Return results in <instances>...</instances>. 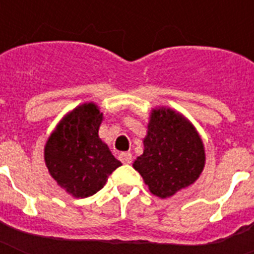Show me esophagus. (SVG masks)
<instances>
[{
  "mask_svg": "<svg viewBox=\"0 0 254 254\" xmlns=\"http://www.w3.org/2000/svg\"><path fill=\"white\" fill-rule=\"evenodd\" d=\"M119 158L120 161L123 163H127V165H129V163H131V161H133V157H131L130 153H121V154L119 155Z\"/></svg>",
  "mask_w": 254,
  "mask_h": 254,
  "instance_id": "obj_1",
  "label": "esophagus"
}]
</instances>
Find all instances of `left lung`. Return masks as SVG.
Returning <instances> with one entry per match:
<instances>
[{
  "label": "left lung",
  "mask_w": 254,
  "mask_h": 254,
  "mask_svg": "<svg viewBox=\"0 0 254 254\" xmlns=\"http://www.w3.org/2000/svg\"><path fill=\"white\" fill-rule=\"evenodd\" d=\"M143 154L133 163L151 193L171 195L192 185L204 167V147L195 127L171 109L151 113Z\"/></svg>",
  "instance_id": "left-lung-1"
}]
</instances>
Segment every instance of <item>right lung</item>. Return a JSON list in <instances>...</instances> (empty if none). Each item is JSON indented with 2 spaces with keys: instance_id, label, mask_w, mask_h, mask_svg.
I'll return each instance as SVG.
<instances>
[{
  "instance_id": "obj_1",
  "label": "right lung",
  "mask_w": 254,
  "mask_h": 254,
  "mask_svg": "<svg viewBox=\"0 0 254 254\" xmlns=\"http://www.w3.org/2000/svg\"><path fill=\"white\" fill-rule=\"evenodd\" d=\"M103 121L95 104L75 108L58 127L45 147L51 177L75 197H88L103 189L121 162L99 138Z\"/></svg>"
}]
</instances>
